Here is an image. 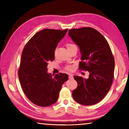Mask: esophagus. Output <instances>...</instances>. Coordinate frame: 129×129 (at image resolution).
<instances>
[{
  "mask_svg": "<svg viewBox=\"0 0 129 129\" xmlns=\"http://www.w3.org/2000/svg\"><path fill=\"white\" fill-rule=\"evenodd\" d=\"M69 79H73V76L71 75V74H69Z\"/></svg>",
  "mask_w": 129,
  "mask_h": 129,
  "instance_id": "34e87169",
  "label": "esophagus"
}]
</instances>
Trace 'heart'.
Returning <instances> with one entry per match:
<instances>
[{
    "mask_svg": "<svg viewBox=\"0 0 129 129\" xmlns=\"http://www.w3.org/2000/svg\"><path fill=\"white\" fill-rule=\"evenodd\" d=\"M73 46H75V45H73V44H68L67 45V48H71V47H73ZM71 67H66V69L67 70V71H71Z\"/></svg>",
    "mask_w": 129,
    "mask_h": 129,
    "instance_id": "1",
    "label": "heart"
}]
</instances>
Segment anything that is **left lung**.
Returning <instances> with one entry per match:
<instances>
[{"label": "left lung", "instance_id": "obj_1", "mask_svg": "<svg viewBox=\"0 0 129 129\" xmlns=\"http://www.w3.org/2000/svg\"><path fill=\"white\" fill-rule=\"evenodd\" d=\"M68 35L80 48L79 69L89 72L88 78L74 76L77 88L72 91L75 101L92 105L105 97L112 85L115 62L108 41L94 28L83 27L69 30Z\"/></svg>", "mask_w": 129, "mask_h": 129}]
</instances>
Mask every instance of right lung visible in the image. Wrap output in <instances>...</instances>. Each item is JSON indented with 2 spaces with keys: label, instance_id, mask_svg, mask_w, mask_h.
I'll use <instances>...</instances> for the list:
<instances>
[{
  "label": "right lung",
  "instance_id": "obj_1",
  "mask_svg": "<svg viewBox=\"0 0 129 129\" xmlns=\"http://www.w3.org/2000/svg\"><path fill=\"white\" fill-rule=\"evenodd\" d=\"M68 29H45L28 41L21 54L19 79L24 93L32 103L39 106L51 105L57 101L62 84L68 80L65 73L51 75L48 63L54 59L58 43Z\"/></svg>",
  "mask_w": 129,
  "mask_h": 129
}]
</instances>
